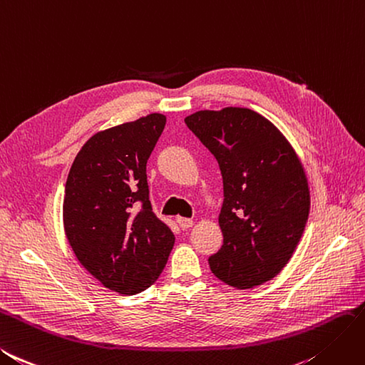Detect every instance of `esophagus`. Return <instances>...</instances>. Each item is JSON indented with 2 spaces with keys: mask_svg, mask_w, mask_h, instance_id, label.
Instances as JSON below:
<instances>
[{
  "mask_svg": "<svg viewBox=\"0 0 365 365\" xmlns=\"http://www.w3.org/2000/svg\"><path fill=\"white\" fill-rule=\"evenodd\" d=\"M176 222H178V225H180V227H181L182 230L189 229V227H192V225H193V221H192V220L182 218V216H178V218H176Z\"/></svg>",
  "mask_w": 365,
  "mask_h": 365,
  "instance_id": "esophagus-1",
  "label": "esophagus"
}]
</instances>
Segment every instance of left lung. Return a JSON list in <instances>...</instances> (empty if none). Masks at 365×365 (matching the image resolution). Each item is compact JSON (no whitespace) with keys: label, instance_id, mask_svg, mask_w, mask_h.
I'll use <instances>...</instances> for the list:
<instances>
[{"label":"left lung","instance_id":"8db88e82","mask_svg":"<svg viewBox=\"0 0 365 365\" xmlns=\"http://www.w3.org/2000/svg\"><path fill=\"white\" fill-rule=\"evenodd\" d=\"M184 121L222 175L224 244L209 258L212 273L242 290L270 281L290 261L309 218L301 160L277 125L244 107L200 110Z\"/></svg>","mask_w":365,"mask_h":365}]
</instances>
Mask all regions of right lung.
<instances>
[{"mask_svg": "<svg viewBox=\"0 0 365 365\" xmlns=\"http://www.w3.org/2000/svg\"><path fill=\"white\" fill-rule=\"evenodd\" d=\"M165 125L150 113L95 133L66 181L63 222L83 267L104 287L136 294L160 278L175 244L152 212L145 165Z\"/></svg>", "mask_w": 365, "mask_h": 365, "instance_id": "add662e5", "label": "right lung"}]
</instances>
